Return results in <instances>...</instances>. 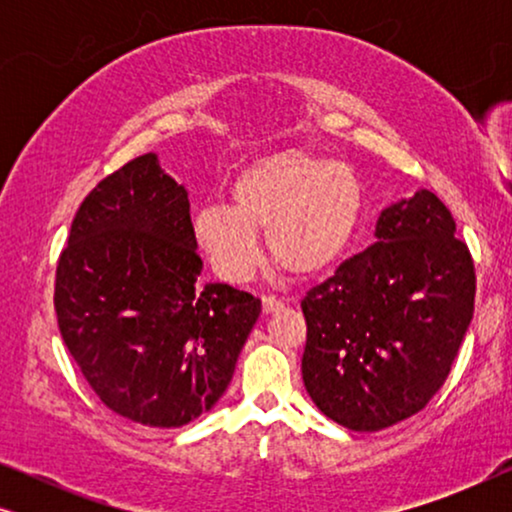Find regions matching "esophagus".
<instances>
[{
	"label": "esophagus",
	"mask_w": 512,
	"mask_h": 512,
	"mask_svg": "<svg viewBox=\"0 0 512 512\" xmlns=\"http://www.w3.org/2000/svg\"><path fill=\"white\" fill-rule=\"evenodd\" d=\"M282 307H284V303H282V300H279V298H275V296H263V312H265V314L282 310Z\"/></svg>",
	"instance_id": "esophagus-1"
}]
</instances>
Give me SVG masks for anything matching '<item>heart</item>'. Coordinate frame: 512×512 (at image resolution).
I'll use <instances>...</instances> for the list:
<instances>
[{
    "label": "heart",
    "instance_id": "obj_1",
    "mask_svg": "<svg viewBox=\"0 0 512 512\" xmlns=\"http://www.w3.org/2000/svg\"><path fill=\"white\" fill-rule=\"evenodd\" d=\"M363 186L349 165L303 149L263 156L233 184V207L205 205L193 230L214 268L247 279L261 261L256 230L284 272L310 277L331 268L354 240Z\"/></svg>",
    "mask_w": 512,
    "mask_h": 512
}]
</instances>
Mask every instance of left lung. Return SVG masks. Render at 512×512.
Listing matches in <instances>:
<instances>
[{
	"instance_id": "obj_1",
	"label": "left lung",
	"mask_w": 512,
	"mask_h": 512,
	"mask_svg": "<svg viewBox=\"0 0 512 512\" xmlns=\"http://www.w3.org/2000/svg\"><path fill=\"white\" fill-rule=\"evenodd\" d=\"M436 193L384 209L377 242L303 298V382L352 431L403 422L436 396L473 319L475 268Z\"/></svg>"
}]
</instances>
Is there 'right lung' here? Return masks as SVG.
<instances>
[{"label": "right lung", "instance_id": "1", "mask_svg": "<svg viewBox=\"0 0 512 512\" xmlns=\"http://www.w3.org/2000/svg\"><path fill=\"white\" fill-rule=\"evenodd\" d=\"M186 188L144 153L81 202L55 270L62 340L100 401L144 426H184L233 380L261 300L198 284Z\"/></svg>", "mask_w": 512, "mask_h": 512}]
</instances>
